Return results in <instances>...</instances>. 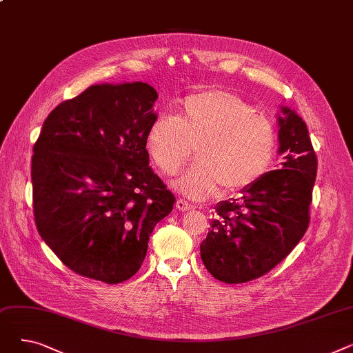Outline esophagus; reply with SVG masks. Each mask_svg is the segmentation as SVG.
<instances>
[{
    "label": "esophagus",
    "mask_w": 353,
    "mask_h": 353,
    "mask_svg": "<svg viewBox=\"0 0 353 353\" xmlns=\"http://www.w3.org/2000/svg\"><path fill=\"white\" fill-rule=\"evenodd\" d=\"M176 208H177L180 212H189V210L194 209V206H193V205H190L189 201L183 200V199H177V201H176Z\"/></svg>",
    "instance_id": "esophagus-1"
}]
</instances>
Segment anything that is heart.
Wrapping results in <instances>:
<instances>
[{
	"label": "heart",
	"instance_id": "obj_1",
	"mask_svg": "<svg viewBox=\"0 0 353 353\" xmlns=\"http://www.w3.org/2000/svg\"><path fill=\"white\" fill-rule=\"evenodd\" d=\"M148 154L165 174H177L196 150L199 160L179 179V190L201 200L221 186L250 189L277 152L274 125L245 99L221 88L200 90L180 101L179 114H161L147 130Z\"/></svg>",
	"mask_w": 353,
	"mask_h": 353
}]
</instances>
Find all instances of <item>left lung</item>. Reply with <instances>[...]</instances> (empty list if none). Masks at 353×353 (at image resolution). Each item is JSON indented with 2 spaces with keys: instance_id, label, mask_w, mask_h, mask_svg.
<instances>
[{
  "instance_id": "obj_1",
  "label": "left lung",
  "mask_w": 353,
  "mask_h": 353,
  "mask_svg": "<svg viewBox=\"0 0 353 353\" xmlns=\"http://www.w3.org/2000/svg\"><path fill=\"white\" fill-rule=\"evenodd\" d=\"M279 153L282 169L266 173L242 199L216 206L200 256L214 279L245 283L257 279L294 249L310 221L318 159L302 117L282 107Z\"/></svg>"
}]
</instances>
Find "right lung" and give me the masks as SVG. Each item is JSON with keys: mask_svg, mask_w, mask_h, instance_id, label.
<instances>
[{"mask_svg": "<svg viewBox=\"0 0 353 353\" xmlns=\"http://www.w3.org/2000/svg\"><path fill=\"white\" fill-rule=\"evenodd\" d=\"M145 83L91 85L46 119L31 160L35 226L74 273L117 285L140 269L174 194L148 167Z\"/></svg>", "mask_w": 353, "mask_h": 353, "instance_id": "right-lung-1", "label": "right lung"}]
</instances>
